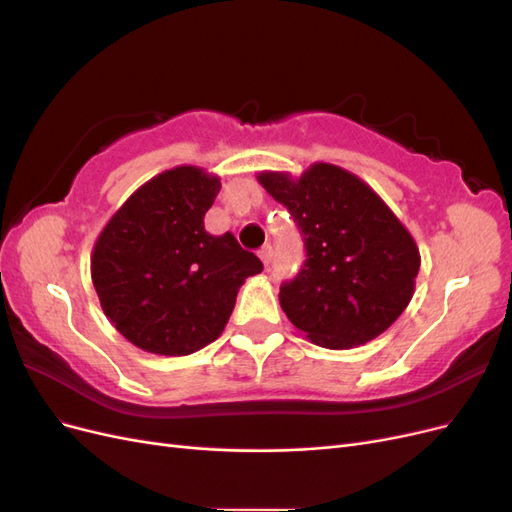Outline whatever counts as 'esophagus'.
I'll return each mask as SVG.
<instances>
[{
    "label": "esophagus",
    "mask_w": 512,
    "mask_h": 512,
    "mask_svg": "<svg viewBox=\"0 0 512 512\" xmlns=\"http://www.w3.org/2000/svg\"><path fill=\"white\" fill-rule=\"evenodd\" d=\"M258 256H260L262 262H265V267H269L271 260H273V247H271V245H265V247H262V250L258 252Z\"/></svg>",
    "instance_id": "34e87169"
}]
</instances>
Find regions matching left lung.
I'll return each mask as SVG.
<instances>
[{"label": "left lung", "instance_id": "1", "mask_svg": "<svg viewBox=\"0 0 512 512\" xmlns=\"http://www.w3.org/2000/svg\"><path fill=\"white\" fill-rule=\"evenodd\" d=\"M258 181L297 222L305 265L280 288L288 320L314 344L354 348L384 333L408 307L421 256L406 226L365 181L316 162L299 179Z\"/></svg>", "mask_w": 512, "mask_h": 512}]
</instances>
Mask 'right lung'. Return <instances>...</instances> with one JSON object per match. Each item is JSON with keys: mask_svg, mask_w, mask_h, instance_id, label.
Masks as SVG:
<instances>
[{"mask_svg": "<svg viewBox=\"0 0 512 512\" xmlns=\"http://www.w3.org/2000/svg\"><path fill=\"white\" fill-rule=\"evenodd\" d=\"M220 179L177 166L141 185L113 215L91 254L106 318L145 352L185 356L215 342L237 292L262 262L235 235L205 230Z\"/></svg>", "mask_w": 512, "mask_h": 512, "instance_id": "1", "label": "right lung"}]
</instances>
